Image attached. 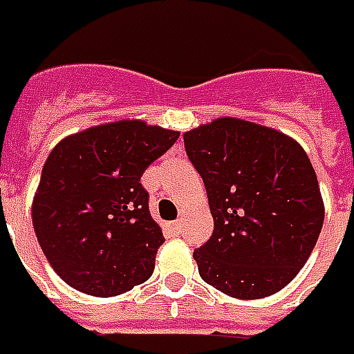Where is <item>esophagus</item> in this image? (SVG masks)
Wrapping results in <instances>:
<instances>
[{"mask_svg":"<svg viewBox=\"0 0 354 354\" xmlns=\"http://www.w3.org/2000/svg\"><path fill=\"white\" fill-rule=\"evenodd\" d=\"M171 230H173V232H175V234H179V232H181V230H183V221H181V219H177V221L171 223Z\"/></svg>","mask_w":354,"mask_h":354,"instance_id":"obj_1","label":"esophagus"}]
</instances>
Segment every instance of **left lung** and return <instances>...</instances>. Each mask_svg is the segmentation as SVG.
Returning a JSON list of instances; mask_svg holds the SVG:
<instances>
[{
	"instance_id": "8db88e82",
	"label": "left lung",
	"mask_w": 354,
	"mask_h": 354,
	"mask_svg": "<svg viewBox=\"0 0 354 354\" xmlns=\"http://www.w3.org/2000/svg\"><path fill=\"white\" fill-rule=\"evenodd\" d=\"M183 139L213 215L212 238L194 250L202 280L236 299L280 292L324 223L309 156L284 133L238 118H217Z\"/></svg>"
}]
</instances>
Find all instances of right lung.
Masks as SVG:
<instances>
[{
    "label": "right lung",
    "mask_w": 354,
    "mask_h": 354,
    "mask_svg": "<svg viewBox=\"0 0 354 354\" xmlns=\"http://www.w3.org/2000/svg\"><path fill=\"white\" fill-rule=\"evenodd\" d=\"M177 139L179 131L120 120L64 137L51 150L32 221L53 270L74 290L112 297L149 280L164 234L141 177Z\"/></svg>",
    "instance_id": "1"
}]
</instances>
